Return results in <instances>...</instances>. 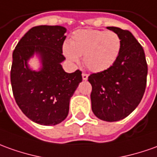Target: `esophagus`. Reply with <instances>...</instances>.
Wrapping results in <instances>:
<instances>
[{"label":"esophagus","mask_w":157,"mask_h":157,"mask_svg":"<svg viewBox=\"0 0 157 157\" xmlns=\"http://www.w3.org/2000/svg\"><path fill=\"white\" fill-rule=\"evenodd\" d=\"M88 77H89V75H88L87 73H83V74H82L83 80H87V79H88Z\"/></svg>","instance_id":"34e87169"}]
</instances>
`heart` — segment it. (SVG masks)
Masks as SVG:
<instances>
[{
    "label": "heart",
    "instance_id": "heart-1",
    "mask_svg": "<svg viewBox=\"0 0 157 157\" xmlns=\"http://www.w3.org/2000/svg\"><path fill=\"white\" fill-rule=\"evenodd\" d=\"M121 48V40L113 31L100 30H78L72 36L69 44H65L63 53L72 63L84 62L90 71L103 72L117 60Z\"/></svg>",
    "mask_w": 157,
    "mask_h": 157
}]
</instances>
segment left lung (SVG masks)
<instances>
[{"mask_svg":"<svg viewBox=\"0 0 157 157\" xmlns=\"http://www.w3.org/2000/svg\"><path fill=\"white\" fill-rule=\"evenodd\" d=\"M121 40L115 63L103 72L92 73L88 81L92 86L91 109L98 119L118 121L128 116L141 101L148 73L143 47L129 31L107 27Z\"/></svg>","mask_w":157,"mask_h":157,"instance_id":"1","label":"left lung"}]
</instances>
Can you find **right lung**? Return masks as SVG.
Masks as SVG:
<instances>
[{
	"label": "right lung",
	"mask_w": 157,
	"mask_h": 157,
	"mask_svg": "<svg viewBox=\"0 0 157 157\" xmlns=\"http://www.w3.org/2000/svg\"><path fill=\"white\" fill-rule=\"evenodd\" d=\"M67 29L60 25H38L20 39L13 53L11 85L15 101L31 121L43 126H55L67 118L70 98L82 72L68 73L62 68L66 58L62 45ZM34 54L41 61L39 71L28 65Z\"/></svg>",
	"instance_id": "obj_1"
}]
</instances>
